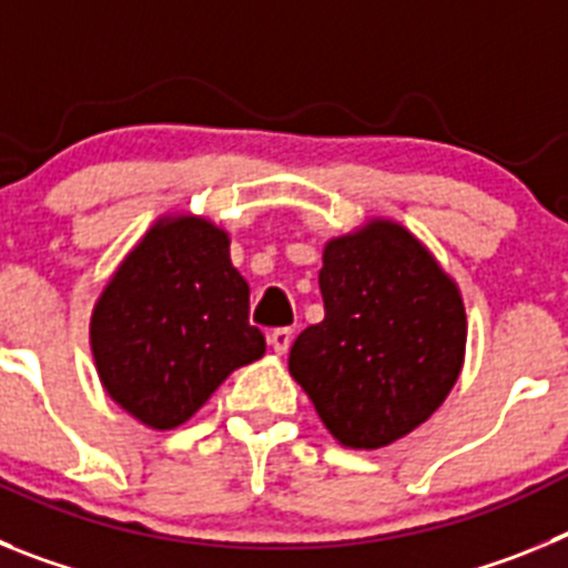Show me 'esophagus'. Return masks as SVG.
I'll return each mask as SVG.
<instances>
[{
	"instance_id": "esophagus-1",
	"label": "esophagus",
	"mask_w": 568,
	"mask_h": 568,
	"mask_svg": "<svg viewBox=\"0 0 568 568\" xmlns=\"http://www.w3.org/2000/svg\"><path fill=\"white\" fill-rule=\"evenodd\" d=\"M267 344L273 346V353L284 355L290 349V344H293V329H287V327L273 329V333L267 335Z\"/></svg>"
}]
</instances>
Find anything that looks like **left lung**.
Here are the masks:
<instances>
[{
  "label": "left lung",
  "mask_w": 568,
  "mask_h": 568,
  "mask_svg": "<svg viewBox=\"0 0 568 568\" xmlns=\"http://www.w3.org/2000/svg\"><path fill=\"white\" fill-rule=\"evenodd\" d=\"M324 321L295 338L290 375L333 438L381 449L446 400L464 366L460 290L404 224L373 219L329 239Z\"/></svg>",
  "instance_id": "1"
}]
</instances>
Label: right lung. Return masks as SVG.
I'll return each mask as SVG.
<instances>
[{
	"label": "right lung",
	"mask_w": 568,
	"mask_h": 568,
	"mask_svg": "<svg viewBox=\"0 0 568 568\" xmlns=\"http://www.w3.org/2000/svg\"><path fill=\"white\" fill-rule=\"evenodd\" d=\"M104 393L150 429L193 418L233 369L264 355L227 230L164 215L115 267L90 315Z\"/></svg>",
	"instance_id": "add662e5"
}]
</instances>
